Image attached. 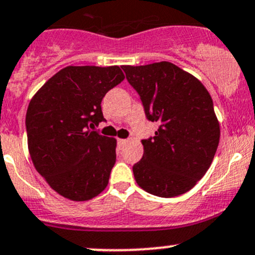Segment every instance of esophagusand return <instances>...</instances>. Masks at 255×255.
<instances>
[{
    "mask_svg": "<svg viewBox=\"0 0 255 255\" xmlns=\"http://www.w3.org/2000/svg\"><path fill=\"white\" fill-rule=\"evenodd\" d=\"M127 143H128L127 139H119V140H117V145H119L120 149H122Z\"/></svg>",
    "mask_w": 255,
    "mask_h": 255,
    "instance_id": "esophagus-1",
    "label": "esophagus"
}]
</instances>
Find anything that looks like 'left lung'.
I'll return each mask as SVG.
<instances>
[{"instance_id": "1", "label": "left lung", "mask_w": 255, "mask_h": 255, "mask_svg": "<svg viewBox=\"0 0 255 255\" xmlns=\"http://www.w3.org/2000/svg\"><path fill=\"white\" fill-rule=\"evenodd\" d=\"M122 69L146 119L159 122L155 135L141 140L143 157L133 166L136 183L162 198L188 192L210 167L219 145L210 94L194 76L166 61Z\"/></svg>"}]
</instances>
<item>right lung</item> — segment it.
I'll use <instances>...</instances> for the list:
<instances>
[{
  "label": "right lung",
  "mask_w": 255,
  "mask_h": 255,
  "mask_svg": "<svg viewBox=\"0 0 255 255\" xmlns=\"http://www.w3.org/2000/svg\"><path fill=\"white\" fill-rule=\"evenodd\" d=\"M125 74L119 66H68L30 100L25 127L36 171L67 199H93L106 188L116 139L92 130L105 121L101 101Z\"/></svg>",
  "instance_id": "add662e5"
}]
</instances>
